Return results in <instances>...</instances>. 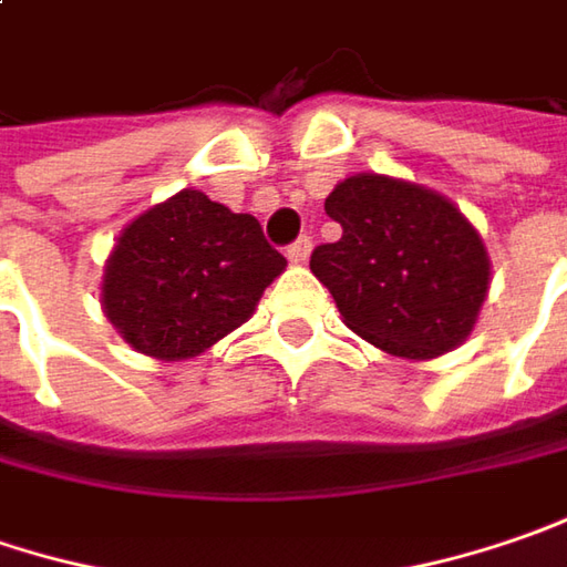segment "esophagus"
Wrapping results in <instances>:
<instances>
[{"mask_svg": "<svg viewBox=\"0 0 567 567\" xmlns=\"http://www.w3.org/2000/svg\"><path fill=\"white\" fill-rule=\"evenodd\" d=\"M310 250H313V240H310V237H298V240L288 247V259H291L295 266H301V262H308Z\"/></svg>", "mask_w": 567, "mask_h": 567, "instance_id": "34e87169", "label": "esophagus"}]
</instances>
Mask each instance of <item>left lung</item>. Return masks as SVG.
Masks as SVG:
<instances>
[{
  "label": "left lung",
  "mask_w": 567,
  "mask_h": 567,
  "mask_svg": "<svg viewBox=\"0 0 567 567\" xmlns=\"http://www.w3.org/2000/svg\"><path fill=\"white\" fill-rule=\"evenodd\" d=\"M323 206L342 237L313 250L310 272L330 288L349 330L406 361L466 342L488 298L492 259L476 225L444 193L352 174Z\"/></svg>",
  "instance_id": "1"
}]
</instances>
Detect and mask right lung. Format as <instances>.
<instances>
[{
    "instance_id": "obj_1",
    "label": "right lung",
    "mask_w": 567,
    "mask_h": 567,
    "mask_svg": "<svg viewBox=\"0 0 567 567\" xmlns=\"http://www.w3.org/2000/svg\"><path fill=\"white\" fill-rule=\"evenodd\" d=\"M285 266L254 215L189 186L120 231L104 262L101 308L130 349L186 361L247 323Z\"/></svg>"
}]
</instances>
